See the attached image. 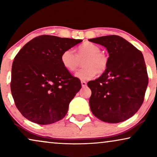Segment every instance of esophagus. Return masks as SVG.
I'll return each mask as SVG.
<instances>
[{
	"label": "esophagus",
	"instance_id": "34e87169",
	"mask_svg": "<svg viewBox=\"0 0 157 157\" xmlns=\"http://www.w3.org/2000/svg\"><path fill=\"white\" fill-rule=\"evenodd\" d=\"M81 86H82V87H85V86H86V81H81Z\"/></svg>",
	"mask_w": 157,
	"mask_h": 157
}]
</instances>
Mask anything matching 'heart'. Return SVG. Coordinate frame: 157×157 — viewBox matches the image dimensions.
Wrapping results in <instances>:
<instances>
[{"label": "heart", "instance_id": "heart-1", "mask_svg": "<svg viewBox=\"0 0 157 157\" xmlns=\"http://www.w3.org/2000/svg\"><path fill=\"white\" fill-rule=\"evenodd\" d=\"M60 59L62 66L70 72L75 71L80 66V61L83 59V68L76 74L77 78L83 81L93 78L96 73L103 74L109 66L108 56L101 51L99 46L90 42L80 45L76 49V54L71 49L64 50Z\"/></svg>", "mask_w": 157, "mask_h": 157}]
</instances>
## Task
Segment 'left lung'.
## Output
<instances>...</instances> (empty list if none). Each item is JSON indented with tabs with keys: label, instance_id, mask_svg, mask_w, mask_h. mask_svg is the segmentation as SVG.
Listing matches in <instances>:
<instances>
[{
	"label": "left lung",
	"instance_id": "obj_1",
	"mask_svg": "<svg viewBox=\"0 0 157 157\" xmlns=\"http://www.w3.org/2000/svg\"><path fill=\"white\" fill-rule=\"evenodd\" d=\"M89 40L104 46L109 55L106 71L88 82L91 112L108 123L126 121L137 112L144 99L149 78L142 53L119 36Z\"/></svg>",
	"mask_w": 157,
	"mask_h": 157
}]
</instances>
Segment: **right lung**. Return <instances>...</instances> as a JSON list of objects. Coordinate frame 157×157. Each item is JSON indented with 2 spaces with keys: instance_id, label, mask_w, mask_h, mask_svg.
<instances>
[{
  "instance_id": "right-lung-1",
  "label": "right lung",
  "mask_w": 157,
  "mask_h": 157,
  "mask_svg": "<svg viewBox=\"0 0 157 157\" xmlns=\"http://www.w3.org/2000/svg\"><path fill=\"white\" fill-rule=\"evenodd\" d=\"M81 39L43 35L28 42L13 62L10 90L23 117L46 125L63 119L81 88V81L62 66L61 54Z\"/></svg>"
}]
</instances>
